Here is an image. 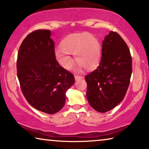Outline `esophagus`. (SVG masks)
Here are the masks:
<instances>
[{
  "label": "esophagus",
  "instance_id": "34e87169",
  "mask_svg": "<svg viewBox=\"0 0 149 149\" xmlns=\"http://www.w3.org/2000/svg\"><path fill=\"white\" fill-rule=\"evenodd\" d=\"M82 78H83V76H82L75 75V79H76V80H80V79H82Z\"/></svg>",
  "mask_w": 149,
  "mask_h": 149
}]
</instances>
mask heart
<instances>
[{"mask_svg": "<svg viewBox=\"0 0 149 149\" xmlns=\"http://www.w3.org/2000/svg\"><path fill=\"white\" fill-rule=\"evenodd\" d=\"M61 49L55 51L58 63L65 69H70L74 54L76 63L87 70L96 68L100 63L102 49L100 41L88 33H73L67 35L61 42Z\"/></svg>", "mask_w": 149, "mask_h": 149, "instance_id": "heart-1", "label": "heart"}]
</instances>
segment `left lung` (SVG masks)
I'll return each mask as SVG.
<instances>
[{
    "instance_id": "1",
    "label": "left lung",
    "mask_w": 149,
    "mask_h": 149,
    "mask_svg": "<svg viewBox=\"0 0 149 149\" xmlns=\"http://www.w3.org/2000/svg\"><path fill=\"white\" fill-rule=\"evenodd\" d=\"M132 72L130 49L116 32L111 31L102 43V56L95 70L85 76L86 97L99 112H108L122 102Z\"/></svg>"
}]
</instances>
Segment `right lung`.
Returning a JSON list of instances; mask_svg holds the SVG:
<instances>
[{"instance_id": "right-lung-1", "label": "right lung", "mask_w": 149, "mask_h": 149, "mask_svg": "<svg viewBox=\"0 0 149 149\" xmlns=\"http://www.w3.org/2000/svg\"><path fill=\"white\" fill-rule=\"evenodd\" d=\"M49 30H37L24 39L17 58V75L26 100L33 108L54 114L64 106L73 75L59 65Z\"/></svg>"}]
</instances>
